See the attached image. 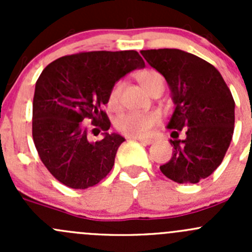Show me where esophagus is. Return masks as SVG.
<instances>
[{"label": "esophagus", "mask_w": 252, "mask_h": 252, "mask_svg": "<svg viewBox=\"0 0 252 252\" xmlns=\"http://www.w3.org/2000/svg\"><path fill=\"white\" fill-rule=\"evenodd\" d=\"M130 139V138H129ZM138 140L141 142V144H144V145H151V144H154V140H152V139H147V138H138Z\"/></svg>", "instance_id": "esophagus-1"}]
</instances>
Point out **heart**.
<instances>
[{"instance_id":"b5f03b06","label":"heart","mask_w":252,"mask_h":252,"mask_svg":"<svg viewBox=\"0 0 252 252\" xmlns=\"http://www.w3.org/2000/svg\"><path fill=\"white\" fill-rule=\"evenodd\" d=\"M138 79L142 88L151 94L155 89L164 88V78L158 72L152 69L142 70L138 74ZM124 83L122 80L117 81L111 88L107 97V106L111 111H118L121 108V94ZM161 116L158 112H128L121 114L116 119V128L124 135L129 138H141L146 136L155 126L159 123Z\"/></svg>"}]
</instances>
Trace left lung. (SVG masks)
I'll return each instance as SVG.
<instances>
[{"instance_id":"obj_1","label":"left lung","mask_w":252,"mask_h":252,"mask_svg":"<svg viewBox=\"0 0 252 252\" xmlns=\"http://www.w3.org/2000/svg\"><path fill=\"white\" fill-rule=\"evenodd\" d=\"M161 73L175 106L167 128L172 129L173 155L161 172L179 184H196L217 169L234 133L235 102L220 73L202 58L178 50H142ZM182 128L186 138L178 139Z\"/></svg>"}]
</instances>
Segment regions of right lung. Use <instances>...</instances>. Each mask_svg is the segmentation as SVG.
Instances as JSON below:
<instances>
[{
    "instance_id": "obj_1",
    "label": "right lung",
    "mask_w": 252,
    "mask_h": 252,
    "mask_svg": "<svg viewBox=\"0 0 252 252\" xmlns=\"http://www.w3.org/2000/svg\"><path fill=\"white\" fill-rule=\"evenodd\" d=\"M144 67L136 51H93L61 57L42 70L32 101V139L58 182L88 189L110 173L126 139L107 133L111 122L102 106L119 79ZM85 120L96 126L93 130H104L102 141L88 140Z\"/></svg>"
}]
</instances>
